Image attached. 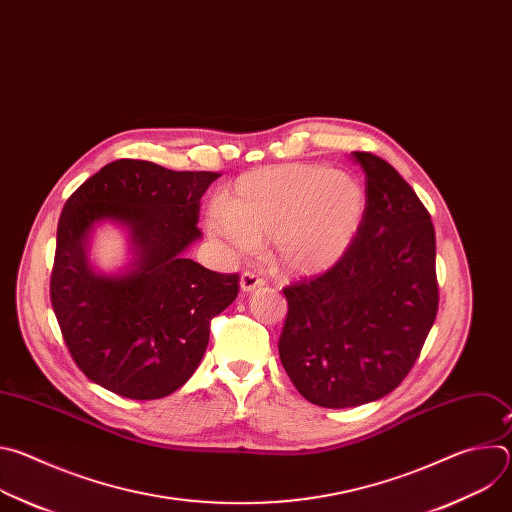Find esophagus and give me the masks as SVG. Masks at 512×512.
Masks as SVG:
<instances>
[{"mask_svg": "<svg viewBox=\"0 0 512 512\" xmlns=\"http://www.w3.org/2000/svg\"><path fill=\"white\" fill-rule=\"evenodd\" d=\"M263 285H265V279L259 277L255 271H245L241 275V289L245 291V294H249V291H255V289H259Z\"/></svg>", "mask_w": 512, "mask_h": 512, "instance_id": "esophagus-1", "label": "esophagus"}]
</instances>
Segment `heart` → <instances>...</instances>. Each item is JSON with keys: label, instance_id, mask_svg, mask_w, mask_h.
Masks as SVG:
<instances>
[{"label": "heart", "instance_id": "1", "mask_svg": "<svg viewBox=\"0 0 512 512\" xmlns=\"http://www.w3.org/2000/svg\"><path fill=\"white\" fill-rule=\"evenodd\" d=\"M367 198L344 172L314 164L263 168L241 176L212 206L206 229L237 253L275 241L279 265L294 275L320 273L354 243Z\"/></svg>", "mask_w": 512, "mask_h": 512}]
</instances>
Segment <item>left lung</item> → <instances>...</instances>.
Listing matches in <instances>:
<instances>
[{"instance_id": "obj_1", "label": "left lung", "mask_w": 512, "mask_h": 512, "mask_svg": "<svg viewBox=\"0 0 512 512\" xmlns=\"http://www.w3.org/2000/svg\"><path fill=\"white\" fill-rule=\"evenodd\" d=\"M364 172L362 227L326 273L283 287L279 358L300 395L344 409L389 395L435 322V231L427 208L383 158L352 152Z\"/></svg>"}]
</instances>
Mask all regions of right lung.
I'll list each match as a JSON object with an SVG mask.
<instances>
[{"mask_svg": "<svg viewBox=\"0 0 512 512\" xmlns=\"http://www.w3.org/2000/svg\"><path fill=\"white\" fill-rule=\"evenodd\" d=\"M218 176L117 160L66 200L50 302L72 360L103 389L137 401L174 393L206 352L210 320L235 302L239 273L184 257L202 237L200 198ZM101 220L130 231L136 257L125 274L88 265V235Z\"/></svg>", "mask_w": 512, "mask_h": 512, "instance_id": "right-lung-1", "label": "right lung"}]
</instances>
